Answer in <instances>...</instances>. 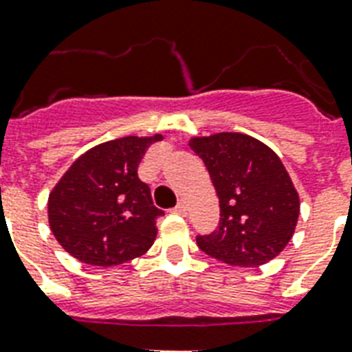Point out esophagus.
<instances>
[{"mask_svg":"<svg viewBox=\"0 0 352 352\" xmlns=\"http://www.w3.org/2000/svg\"><path fill=\"white\" fill-rule=\"evenodd\" d=\"M173 212H175V214H179V215H186L188 214V208H186V204L184 203H179L175 206V208H173Z\"/></svg>","mask_w":352,"mask_h":352,"instance_id":"34e87169","label":"esophagus"}]
</instances>
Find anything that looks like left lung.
I'll use <instances>...</instances> for the list:
<instances>
[{"label": "left lung", "instance_id": "obj_1", "mask_svg": "<svg viewBox=\"0 0 352 352\" xmlns=\"http://www.w3.org/2000/svg\"><path fill=\"white\" fill-rule=\"evenodd\" d=\"M219 197V230L197 237L210 257L232 267H261L289 245L300 195L281 159L245 133L192 137Z\"/></svg>", "mask_w": 352, "mask_h": 352}]
</instances>
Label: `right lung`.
Wrapping results in <instances>:
<instances>
[{
    "label": "right lung",
    "instance_id": "add662e5",
    "mask_svg": "<svg viewBox=\"0 0 352 352\" xmlns=\"http://www.w3.org/2000/svg\"><path fill=\"white\" fill-rule=\"evenodd\" d=\"M162 135L122 137L80 155L49 193L52 235L74 259L117 267L151 248L157 217L148 184L138 179L144 153Z\"/></svg>",
    "mask_w": 352,
    "mask_h": 352
}]
</instances>
